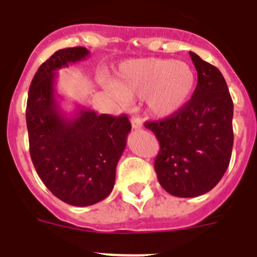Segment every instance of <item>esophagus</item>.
Returning a JSON list of instances; mask_svg holds the SVG:
<instances>
[{"label": "esophagus", "mask_w": 257, "mask_h": 257, "mask_svg": "<svg viewBox=\"0 0 257 257\" xmlns=\"http://www.w3.org/2000/svg\"><path fill=\"white\" fill-rule=\"evenodd\" d=\"M131 121H132V126H133L134 129H139V128H142V125H143L141 119L137 118V116H133Z\"/></svg>", "instance_id": "1"}]
</instances>
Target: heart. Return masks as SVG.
I'll return each instance as SVG.
<instances>
[{
  "label": "heart",
  "mask_w": 257,
  "mask_h": 257,
  "mask_svg": "<svg viewBox=\"0 0 257 257\" xmlns=\"http://www.w3.org/2000/svg\"><path fill=\"white\" fill-rule=\"evenodd\" d=\"M195 86L196 73L189 64L154 57L126 60L111 80L113 90L123 98H144L147 110L157 118L181 110Z\"/></svg>",
  "instance_id": "obj_1"
}]
</instances>
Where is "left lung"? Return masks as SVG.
Masks as SVG:
<instances>
[{
    "instance_id": "obj_1",
    "label": "left lung",
    "mask_w": 257,
    "mask_h": 257,
    "mask_svg": "<svg viewBox=\"0 0 257 257\" xmlns=\"http://www.w3.org/2000/svg\"><path fill=\"white\" fill-rule=\"evenodd\" d=\"M197 86L188 103L173 115L146 121L159 142L154 169L161 186L177 197H197L225 174L233 146V103L216 66L189 52Z\"/></svg>"
}]
</instances>
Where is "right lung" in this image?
<instances>
[{
    "instance_id": "obj_1",
    "label": "right lung",
    "mask_w": 257,
    "mask_h": 257,
    "mask_svg": "<svg viewBox=\"0 0 257 257\" xmlns=\"http://www.w3.org/2000/svg\"><path fill=\"white\" fill-rule=\"evenodd\" d=\"M88 55L83 46L51 55L32 79L26 106L30 154L37 174L52 195L78 207L100 202L113 191L116 164L132 129L123 114L98 115L80 108L68 118L60 110L56 70Z\"/></svg>"
}]
</instances>
